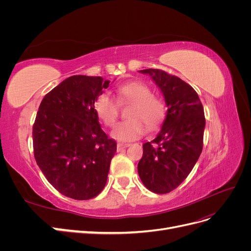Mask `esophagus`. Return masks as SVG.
Wrapping results in <instances>:
<instances>
[{"label":"esophagus","instance_id":"esophagus-1","mask_svg":"<svg viewBox=\"0 0 251 251\" xmlns=\"http://www.w3.org/2000/svg\"><path fill=\"white\" fill-rule=\"evenodd\" d=\"M128 146H130V144H128V143H121V142H118V143H117V151H121L124 149L127 148Z\"/></svg>","mask_w":251,"mask_h":251}]
</instances>
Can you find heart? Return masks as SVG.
Returning a JSON list of instances; mask_svg holds the SVG:
<instances>
[{"mask_svg": "<svg viewBox=\"0 0 251 251\" xmlns=\"http://www.w3.org/2000/svg\"><path fill=\"white\" fill-rule=\"evenodd\" d=\"M117 100L120 102L132 103L127 111V120L121 121L114 128L112 136L121 141H130L140 137L147 131L154 130L162 123L165 116V104L160 97L151 94L146 82L132 80L116 89ZM110 93L97 95L93 109L97 117L104 126L113 127L119 115V103Z\"/></svg>", "mask_w": 251, "mask_h": 251, "instance_id": "heart-1", "label": "heart"}]
</instances>
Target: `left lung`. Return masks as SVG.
I'll return each instance as SVG.
<instances>
[{"mask_svg":"<svg viewBox=\"0 0 251 251\" xmlns=\"http://www.w3.org/2000/svg\"><path fill=\"white\" fill-rule=\"evenodd\" d=\"M162 91L168 113L157 137L143 144L139 177L155 194L177 188L192 172L203 149L204 109L194 88L160 69H147Z\"/></svg>","mask_w":251,"mask_h":251,"instance_id":"1","label":"left lung"}]
</instances>
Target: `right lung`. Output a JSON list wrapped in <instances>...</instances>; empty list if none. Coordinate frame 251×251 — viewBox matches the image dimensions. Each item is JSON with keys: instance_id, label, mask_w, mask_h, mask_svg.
Returning <instances> with one entry per match:
<instances>
[{"instance_id": "right-lung-1", "label": "right lung", "mask_w": 251, "mask_h": 251, "mask_svg": "<svg viewBox=\"0 0 251 251\" xmlns=\"http://www.w3.org/2000/svg\"><path fill=\"white\" fill-rule=\"evenodd\" d=\"M109 80L74 75L45 95L32 127L33 154L49 183L74 200L104 188L116 141L100 125L93 102Z\"/></svg>"}]
</instances>
